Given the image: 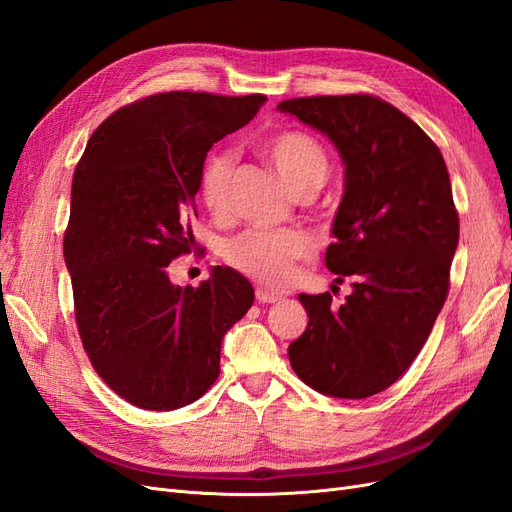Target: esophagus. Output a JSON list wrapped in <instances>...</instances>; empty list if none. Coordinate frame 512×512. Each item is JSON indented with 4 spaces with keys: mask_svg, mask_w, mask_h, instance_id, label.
<instances>
[{
    "mask_svg": "<svg viewBox=\"0 0 512 512\" xmlns=\"http://www.w3.org/2000/svg\"><path fill=\"white\" fill-rule=\"evenodd\" d=\"M282 297H284V294L273 292V290H269V288H262V286L256 288V299H258V303H275V301H282Z\"/></svg>",
    "mask_w": 512,
    "mask_h": 512,
    "instance_id": "34e87169",
    "label": "esophagus"
}]
</instances>
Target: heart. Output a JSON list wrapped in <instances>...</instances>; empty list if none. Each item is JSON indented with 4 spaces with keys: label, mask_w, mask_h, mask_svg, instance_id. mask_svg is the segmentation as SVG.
I'll use <instances>...</instances> for the list:
<instances>
[{
    "label": "heart",
    "mask_w": 512,
    "mask_h": 512,
    "mask_svg": "<svg viewBox=\"0 0 512 512\" xmlns=\"http://www.w3.org/2000/svg\"><path fill=\"white\" fill-rule=\"evenodd\" d=\"M265 151L292 194L316 192L329 173V158L314 136L284 130L271 136ZM235 166L230 151H213L200 170V198L213 215L228 211V185ZM314 252V241L301 230L252 228L228 241L224 258L250 280L286 288L297 275V262Z\"/></svg>",
    "instance_id": "obj_1"
}]
</instances>
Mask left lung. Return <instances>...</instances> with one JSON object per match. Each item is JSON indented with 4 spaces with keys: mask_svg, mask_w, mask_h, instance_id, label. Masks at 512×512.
Returning <instances> with one entry per match:
<instances>
[{
    "mask_svg": "<svg viewBox=\"0 0 512 512\" xmlns=\"http://www.w3.org/2000/svg\"><path fill=\"white\" fill-rule=\"evenodd\" d=\"M324 134L344 162L327 269L352 280L344 305L331 292L299 294L309 316L288 346L314 391L363 399L412 365L448 294L459 243L451 179L436 143L389 102L367 94L277 104Z\"/></svg>",
    "mask_w": 512,
    "mask_h": 512,
    "instance_id": "obj_1",
    "label": "left lung"
}]
</instances>
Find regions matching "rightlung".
Here are the masks:
<instances>
[{
	"label": "right lung",
	"instance_id": "1",
	"mask_svg": "<svg viewBox=\"0 0 512 512\" xmlns=\"http://www.w3.org/2000/svg\"><path fill=\"white\" fill-rule=\"evenodd\" d=\"M265 96L168 91L128 104L91 134L72 179L64 258L83 348L98 376L143 410H177L220 376L228 329L254 303L230 267L200 286L170 282L194 250L200 170Z\"/></svg>",
	"mask_w": 512,
	"mask_h": 512
}]
</instances>
